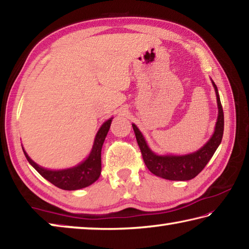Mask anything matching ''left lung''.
<instances>
[{
    "label": "left lung",
    "mask_w": 249,
    "mask_h": 249,
    "mask_svg": "<svg viewBox=\"0 0 249 249\" xmlns=\"http://www.w3.org/2000/svg\"><path fill=\"white\" fill-rule=\"evenodd\" d=\"M212 84L215 90L218 115L215 124V129L212 137L210 138L208 142L201 147L199 150L192 154L175 156V155H163L160 156L155 154L151 150L145 141L144 136L141 130L137 128L135 124L133 125V129L136 136L137 144L140 146L142 159H144L145 165L148 168L151 174L158 176L160 178L174 181H187L191 180L196 177L203 170L206 163L210 161L212 156L215 153L217 147L220 146L224 132V113L221 104L220 95H218L217 88L215 83L212 81Z\"/></svg>",
    "instance_id": "left-lung-1"
}]
</instances>
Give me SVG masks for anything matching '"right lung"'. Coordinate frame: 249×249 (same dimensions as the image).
<instances>
[{"mask_svg":"<svg viewBox=\"0 0 249 249\" xmlns=\"http://www.w3.org/2000/svg\"><path fill=\"white\" fill-rule=\"evenodd\" d=\"M112 120L113 117L104 122L103 125L101 126L96 133L89 157L81 163H79L78 166L62 170H49L34 162L26 154V151L23 149L25 157L41 177H44L46 180H48L49 182L62 190H79V189L89 187L90 184L99 179L101 175V150H102L103 142L107 135L109 126H111Z\"/></svg>","mask_w":249,"mask_h":249,"instance_id":"1","label":"right lung"}]
</instances>
